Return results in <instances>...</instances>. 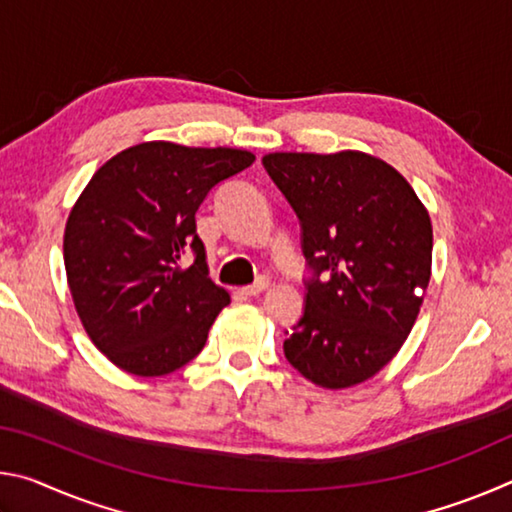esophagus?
I'll use <instances>...</instances> for the list:
<instances>
[{
  "label": "esophagus",
  "instance_id": "esophagus-1",
  "mask_svg": "<svg viewBox=\"0 0 512 512\" xmlns=\"http://www.w3.org/2000/svg\"><path fill=\"white\" fill-rule=\"evenodd\" d=\"M266 287H268V277H257V282L248 284V287H244L241 291H244L246 296H259Z\"/></svg>",
  "mask_w": 512,
  "mask_h": 512
}]
</instances>
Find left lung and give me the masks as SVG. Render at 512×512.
Instances as JSON below:
<instances>
[{
    "label": "left lung",
    "mask_w": 512,
    "mask_h": 512,
    "mask_svg": "<svg viewBox=\"0 0 512 512\" xmlns=\"http://www.w3.org/2000/svg\"><path fill=\"white\" fill-rule=\"evenodd\" d=\"M302 228L305 311L284 357L323 388H348L391 361L431 277L433 232L413 187L361 151L262 158Z\"/></svg>",
    "instance_id": "obj_1"
}]
</instances>
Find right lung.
I'll list each match as a JSON object with an SVG mask.
<instances>
[{
  "mask_svg": "<svg viewBox=\"0 0 512 512\" xmlns=\"http://www.w3.org/2000/svg\"><path fill=\"white\" fill-rule=\"evenodd\" d=\"M253 162L225 146L144 142L83 189L65 225L67 282L85 332L117 368L160 377L203 350L230 296L207 277L196 212L212 187ZM187 247L195 262L183 269Z\"/></svg>",
  "mask_w": 512,
  "mask_h": 512,
  "instance_id": "right-lung-1",
  "label": "right lung"
}]
</instances>
